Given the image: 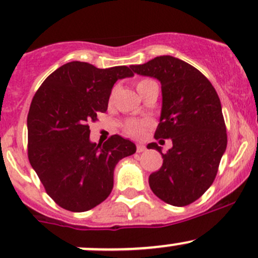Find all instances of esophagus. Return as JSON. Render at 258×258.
Listing matches in <instances>:
<instances>
[{"instance_id":"1","label":"esophagus","mask_w":258,"mask_h":258,"mask_svg":"<svg viewBox=\"0 0 258 258\" xmlns=\"http://www.w3.org/2000/svg\"><path fill=\"white\" fill-rule=\"evenodd\" d=\"M146 150V147L144 145H137V147H136V151L139 153H141V152H144V151Z\"/></svg>"}]
</instances>
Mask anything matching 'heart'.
<instances>
[{"label": "heart", "mask_w": 258, "mask_h": 258, "mask_svg": "<svg viewBox=\"0 0 258 258\" xmlns=\"http://www.w3.org/2000/svg\"><path fill=\"white\" fill-rule=\"evenodd\" d=\"M155 83H156L155 81L148 80V79L140 80L136 85L137 91H139V93H141L145 88H147L148 86H151V85H155ZM112 100H113V92L110 97V101H112ZM148 124H150V122L148 121H136V119H130V121L124 122L123 130L127 135L136 137V136H140V135L142 134V131H144Z\"/></svg>", "instance_id": "b5f03b06"}]
</instances>
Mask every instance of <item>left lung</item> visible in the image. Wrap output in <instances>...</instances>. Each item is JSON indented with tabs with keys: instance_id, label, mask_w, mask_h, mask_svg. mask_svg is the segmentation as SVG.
<instances>
[{
	"instance_id": "obj_1",
	"label": "left lung",
	"mask_w": 258,
	"mask_h": 258,
	"mask_svg": "<svg viewBox=\"0 0 258 258\" xmlns=\"http://www.w3.org/2000/svg\"><path fill=\"white\" fill-rule=\"evenodd\" d=\"M135 74L155 77L162 88V111L155 139H171L172 148L161 152L163 163L148 177L153 194L172 206L199 200L217 175L227 146L220 98L212 83L194 66L172 56H160L131 66Z\"/></svg>"
}]
</instances>
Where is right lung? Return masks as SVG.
<instances>
[{
	"instance_id": "1",
	"label": "right lung",
	"mask_w": 258,
	"mask_h": 258,
	"mask_svg": "<svg viewBox=\"0 0 258 258\" xmlns=\"http://www.w3.org/2000/svg\"><path fill=\"white\" fill-rule=\"evenodd\" d=\"M131 67L97 69L87 62L63 64L43 81L27 116V153L46 192L59 207L85 212L110 196L113 170L136 152L130 140L113 135L103 145L90 141V123L106 112L117 80Z\"/></svg>"
}]
</instances>
